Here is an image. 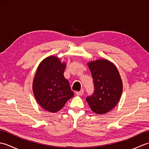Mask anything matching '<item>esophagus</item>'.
Segmentation results:
<instances>
[{
	"mask_svg": "<svg viewBox=\"0 0 149 149\" xmlns=\"http://www.w3.org/2000/svg\"><path fill=\"white\" fill-rule=\"evenodd\" d=\"M75 93H76V95H78V96H81V95H83L84 91L83 90H81L79 91H76V92H75Z\"/></svg>",
	"mask_w": 149,
	"mask_h": 149,
	"instance_id": "esophagus-1",
	"label": "esophagus"
}]
</instances>
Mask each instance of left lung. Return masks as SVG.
<instances>
[{"label":"left lung","instance_id":"obj_1","mask_svg":"<svg viewBox=\"0 0 149 149\" xmlns=\"http://www.w3.org/2000/svg\"><path fill=\"white\" fill-rule=\"evenodd\" d=\"M87 65L93 79L95 90L86 101L94 113L104 115L119 102L123 90L122 79L116 66L109 60L97 59Z\"/></svg>","mask_w":149,"mask_h":149}]
</instances>
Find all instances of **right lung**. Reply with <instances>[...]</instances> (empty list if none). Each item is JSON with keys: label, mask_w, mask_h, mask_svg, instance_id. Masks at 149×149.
<instances>
[{"label": "right lung", "mask_w": 149, "mask_h": 149, "mask_svg": "<svg viewBox=\"0 0 149 149\" xmlns=\"http://www.w3.org/2000/svg\"><path fill=\"white\" fill-rule=\"evenodd\" d=\"M66 63L58 57L50 56L41 62L33 82L34 97L43 109L56 113L74 96V92L63 73Z\"/></svg>", "instance_id": "add662e5"}]
</instances>
